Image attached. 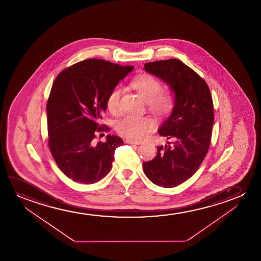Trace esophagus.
<instances>
[{
    "label": "esophagus",
    "instance_id": "obj_1",
    "mask_svg": "<svg viewBox=\"0 0 261 261\" xmlns=\"http://www.w3.org/2000/svg\"><path fill=\"white\" fill-rule=\"evenodd\" d=\"M125 143H128V144H141L142 141H134V140L126 139L125 141Z\"/></svg>",
    "mask_w": 261,
    "mask_h": 261
}]
</instances>
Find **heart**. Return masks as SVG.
Returning <instances> with one entry per match:
<instances>
[{
    "instance_id": "b5f03b06",
    "label": "heart",
    "mask_w": 261,
    "mask_h": 261,
    "mask_svg": "<svg viewBox=\"0 0 261 261\" xmlns=\"http://www.w3.org/2000/svg\"><path fill=\"white\" fill-rule=\"evenodd\" d=\"M131 86L139 92L150 111L158 115H164L171 110L174 104V95L170 90H162L161 80L150 74H144L134 79ZM122 90L120 86H115L109 93L106 100L107 109L116 114L119 109ZM152 126V122L145 117L127 115L116 124L117 132L130 139H142L146 136Z\"/></svg>"
}]
</instances>
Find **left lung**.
Returning a JSON list of instances; mask_svg holds the SVG:
<instances>
[{
	"label": "left lung",
	"mask_w": 261,
	"mask_h": 261,
	"mask_svg": "<svg viewBox=\"0 0 261 261\" xmlns=\"http://www.w3.org/2000/svg\"><path fill=\"white\" fill-rule=\"evenodd\" d=\"M144 68L175 93L171 114L159 129L169 142L158 146L156 157L143 164L151 182L172 188L188 180L207 155L214 123L213 100L205 80L179 60L148 62Z\"/></svg>",
	"instance_id": "1"
}]
</instances>
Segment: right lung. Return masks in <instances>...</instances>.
I'll use <instances>...</instances> for the list:
<instances>
[{
	"mask_svg": "<svg viewBox=\"0 0 261 261\" xmlns=\"http://www.w3.org/2000/svg\"><path fill=\"white\" fill-rule=\"evenodd\" d=\"M134 69L110 61L89 59L65 68L54 80L47 101L48 146L59 168L75 182L91 185L111 171L120 137L108 135L94 144L101 115L111 90Z\"/></svg>",
	"mask_w": 261,
	"mask_h": 261,
	"instance_id": "obj_1",
	"label": "right lung"
}]
</instances>
